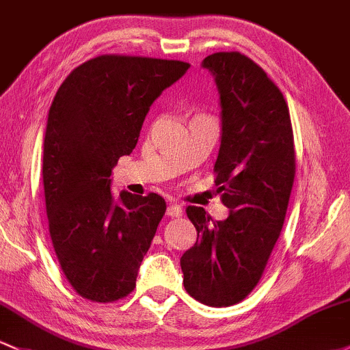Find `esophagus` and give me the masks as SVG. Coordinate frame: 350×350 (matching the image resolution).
<instances>
[{"instance_id": "1", "label": "esophagus", "mask_w": 350, "mask_h": 350, "mask_svg": "<svg viewBox=\"0 0 350 350\" xmlns=\"http://www.w3.org/2000/svg\"><path fill=\"white\" fill-rule=\"evenodd\" d=\"M182 206L178 204H175V202H172L170 205L167 206V215L172 217V219H176V217H182Z\"/></svg>"}]
</instances>
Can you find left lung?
<instances>
[{"mask_svg": "<svg viewBox=\"0 0 350 350\" xmlns=\"http://www.w3.org/2000/svg\"><path fill=\"white\" fill-rule=\"evenodd\" d=\"M202 66L213 75L220 95L213 170L230 213L213 221L202 206L187 208L197 242L180 265L195 300L228 307L254 291L280 235L295 176L294 135L284 95L257 63L239 51H220Z\"/></svg>", "mask_w": 350, "mask_h": 350, "instance_id": "8db88e82", "label": "left lung"}]
</instances>
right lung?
Returning <instances> with one entry per match:
<instances>
[{
    "label": "right lung",
    "mask_w": 350,
    "mask_h": 350,
    "mask_svg": "<svg viewBox=\"0 0 350 350\" xmlns=\"http://www.w3.org/2000/svg\"><path fill=\"white\" fill-rule=\"evenodd\" d=\"M189 63L101 55L66 77L50 107L43 185L50 235L71 287L93 302L135 288L165 200L111 193V170L130 155L150 107L187 73Z\"/></svg>",
    "instance_id": "1"
}]
</instances>
